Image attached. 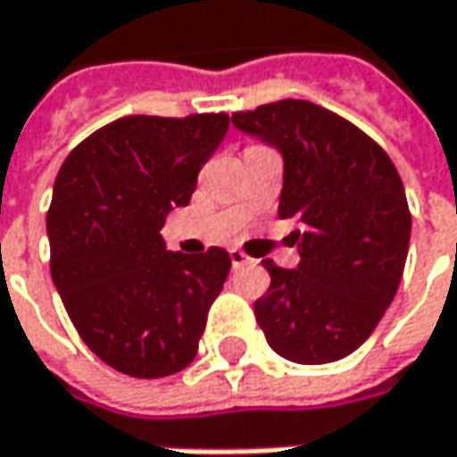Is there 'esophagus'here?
Listing matches in <instances>:
<instances>
[{"label":"esophagus","instance_id":"34e87169","mask_svg":"<svg viewBox=\"0 0 457 457\" xmlns=\"http://www.w3.org/2000/svg\"><path fill=\"white\" fill-rule=\"evenodd\" d=\"M229 261H232V266H235V269H243V266H248L253 258H248V255L243 253V251L232 248V251H229Z\"/></svg>","mask_w":457,"mask_h":457}]
</instances>
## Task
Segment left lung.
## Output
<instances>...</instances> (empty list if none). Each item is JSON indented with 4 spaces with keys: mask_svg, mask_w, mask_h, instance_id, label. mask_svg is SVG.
Here are the masks:
<instances>
[{
    "mask_svg": "<svg viewBox=\"0 0 457 457\" xmlns=\"http://www.w3.org/2000/svg\"><path fill=\"white\" fill-rule=\"evenodd\" d=\"M235 129L282 152L279 217L297 269L263 261L271 284L255 300L269 346L289 362H336L362 346L403 277L411 214L401 175L362 129L308 100H279L232 116Z\"/></svg>",
    "mask_w": 457,
    "mask_h": 457,
    "instance_id": "obj_1",
    "label": "left lung"
}]
</instances>
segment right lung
I'll list each match as a JSON object with an SVG mask.
<instances>
[{"label": "right lung", "instance_id": "1", "mask_svg": "<svg viewBox=\"0 0 457 457\" xmlns=\"http://www.w3.org/2000/svg\"><path fill=\"white\" fill-rule=\"evenodd\" d=\"M228 113L126 116L69 152L46 217L51 279L82 341L131 378H165L194 362L229 253L165 248L168 212L186 206Z\"/></svg>", "mask_w": 457, "mask_h": 457}]
</instances>
